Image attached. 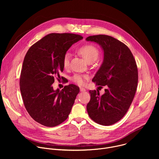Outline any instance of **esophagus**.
<instances>
[{"instance_id":"esophagus-1","label":"esophagus","mask_w":159,"mask_h":159,"mask_svg":"<svg viewBox=\"0 0 159 159\" xmlns=\"http://www.w3.org/2000/svg\"><path fill=\"white\" fill-rule=\"evenodd\" d=\"M80 92H82V93H84V92H85V91H86V89H85V88L80 87Z\"/></svg>"}]
</instances>
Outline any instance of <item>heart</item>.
<instances>
[{
  "mask_svg": "<svg viewBox=\"0 0 159 159\" xmlns=\"http://www.w3.org/2000/svg\"><path fill=\"white\" fill-rule=\"evenodd\" d=\"M78 53L82 55L88 63H92L97 60L99 55V49L93 44H87L83 45L77 50ZM70 54L69 53H65L62 63L63 66L65 69L68 68L70 65ZM87 75H82L79 74H76L74 75L72 77V80L79 85H83L85 83V79H88Z\"/></svg>",
  "mask_w": 159,
  "mask_h": 159,
  "instance_id": "b5f03b06",
  "label": "heart"
}]
</instances>
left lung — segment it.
<instances>
[{
  "mask_svg": "<svg viewBox=\"0 0 159 159\" xmlns=\"http://www.w3.org/2000/svg\"><path fill=\"white\" fill-rule=\"evenodd\" d=\"M86 40L97 43L104 51L103 62L93 81L108 87L101 96L95 90H89L88 115L99 125H111L126 115L133 100L138 84L137 65L128 47L115 38L99 34Z\"/></svg>",
  "mask_w": 159,
  "mask_h": 159,
  "instance_id": "obj_1",
  "label": "left lung"
}]
</instances>
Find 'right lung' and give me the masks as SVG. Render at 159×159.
<instances>
[{
  "label": "right lung",
  "mask_w": 159,
  "mask_h": 159,
  "mask_svg": "<svg viewBox=\"0 0 159 159\" xmlns=\"http://www.w3.org/2000/svg\"><path fill=\"white\" fill-rule=\"evenodd\" d=\"M83 37L72 33H51L33 44L25 57L20 76V90L31 117L39 124L53 127L65 121L74 104L79 87L65 85L53 90L55 78L60 79L63 57Z\"/></svg>",
  "instance_id": "add662e5"
}]
</instances>
